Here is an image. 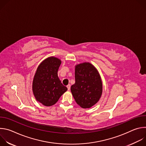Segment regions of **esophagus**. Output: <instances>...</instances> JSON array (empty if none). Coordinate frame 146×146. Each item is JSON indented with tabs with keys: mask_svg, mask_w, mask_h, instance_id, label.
Wrapping results in <instances>:
<instances>
[{
	"mask_svg": "<svg viewBox=\"0 0 146 146\" xmlns=\"http://www.w3.org/2000/svg\"><path fill=\"white\" fill-rule=\"evenodd\" d=\"M67 88H68V90H70V84H68V85L67 86Z\"/></svg>",
	"mask_w": 146,
	"mask_h": 146,
	"instance_id": "esophagus-1",
	"label": "esophagus"
}]
</instances>
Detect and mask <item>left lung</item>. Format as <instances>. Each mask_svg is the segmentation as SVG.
Segmentation results:
<instances>
[{"instance_id": "8db88e82", "label": "left lung", "mask_w": 146, "mask_h": 146, "mask_svg": "<svg viewBox=\"0 0 146 146\" xmlns=\"http://www.w3.org/2000/svg\"><path fill=\"white\" fill-rule=\"evenodd\" d=\"M71 92L77 104L83 109L90 108L99 100L103 91L101 77L90 62L75 66V83Z\"/></svg>"}]
</instances>
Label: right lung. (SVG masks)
Segmentation results:
<instances>
[{
  "label": "right lung",
  "mask_w": 146,
  "mask_h": 146,
  "mask_svg": "<svg viewBox=\"0 0 146 146\" xmlns=\"http://www.w3.org/2000/svg\"><path fill=\"white\" fill-rule=\"evenodd\" d=\"M61 62L56 57H48L41 62L35 74L32 91L36 100L45 106L54 105L68 90L58 76Z\"/></svg>",
  "instance_id": "1"
}]
</instances>
